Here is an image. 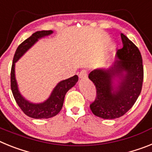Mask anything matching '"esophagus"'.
<instances>
[{
    "instance_id": "obj_1",
    "label": "esophagus",
    "mask_w": 152,
    "mask_h": 152,
    "mask_svg": "<svg viewBox=\"0 0 152 152\" xmlns=\"http://www.w3.org/2000/svg\"><path fill=\"white\" fill-rule=\"evenodd\" d=\"M87 74H88V72L86 69H83V70L80 71L79 72V77L80 79H84V78H86L87 77Z\"/></svg>"
}]
</instances>
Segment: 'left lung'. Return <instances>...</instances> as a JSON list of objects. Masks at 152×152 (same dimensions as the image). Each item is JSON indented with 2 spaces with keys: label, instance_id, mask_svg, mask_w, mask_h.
<instances>
[{
  "label": "left lung",
  "instance_id": "1",
  "mask_svg": "<svg viewBox=\"0 0 152 152\" xmlns=\"http://www.w3.org/2000/svg\"><path fill=\"white\" fill-rule=\"evenodd\" d=\"M123 47L116 53V61L108 69L92 71L89 79L96 89V99L89 105L95 115L113 119L124 115L138 98L142 88L144 69L142 58L138 47L121 34ZM122 77L115 88L113 80Z\"/></svg>",
  "mask_w": 152,
  "mask_h": 152
}]
</instances>
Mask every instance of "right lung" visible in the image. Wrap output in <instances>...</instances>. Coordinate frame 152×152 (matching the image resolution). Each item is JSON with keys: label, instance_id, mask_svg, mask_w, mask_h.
<instances>
[{"label": "right lung", "instance_id": "right-lung-1", "mask_svg": "<svg viewBox=\"0 0 152 152\" xmlns=\"http://www.w3.org/2000/svg\"><path fill=\"white\" fill-rule=\"evenodd\" d=\"M53 33L52 30H41L33 34L23 43L18 46L14 59L12 66L10 71V88L16 102L25 115L33 118H49L53 117L60 113L63 105V101L67 91L71 89L78 81V76L76 75L67 80H63L57 84L55 89L51 93L50 98L43 103L33 104L29 102L21 96L18 89V85L15 80L14 74V66L15 63L23 56L29 48L36 43L39 38L50 35Z\"/></svg>", "mask_w": 152, "mask_h": 152}]
</instances>
